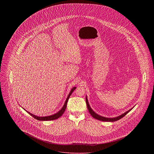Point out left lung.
<instances>
[{"label":"left lung","instance_id":"1","mask_svg":"<svg viewBox=\"0 0 154 154\" xmlns=\"http://www.w3.org/2000/svg\"><path fill=\"white\" fill-rule=\"evenodd\" d=\"M86 103H87V107H88L89 112V113L91 114V115L93 117V118H95V119H97V120L102 121H106V122H107V121H108V122H114V121H118V120L120 119L121 118L124 117V116H125L132 109H131V110H128V111L125 112L123 114H122V115L118 116L117 117L112 118H110L103 117H102V116H99V115H97L96 113H95L93 110H92V109L91 108V107L89 106V103H88L87 97H86Z\"/></svg>","mask_w":154,"mask_h":154}]
</instances>
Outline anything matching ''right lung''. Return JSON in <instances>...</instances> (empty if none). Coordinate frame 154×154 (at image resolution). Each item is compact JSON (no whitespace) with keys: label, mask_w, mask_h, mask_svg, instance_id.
<instances>
[{"label":"right lung","mask_w":154,"mask_h":154,"mask_svg":"<svg viewBox=\"0 0 154 154\" xmlns=\"http://www.w3.org/2000/svg\"><path fill=\"white\" fill-rule=\"evenodd\" d=\"M75 88H76V87H74V88L72 89L70 92L69 93V95H68L67 99H66V102L65 103V104H64V106H63V107L62 108V109L60 110L59 111H58L57 113H56V114H54V115H52V116H47V117H37V116H35V115H33V114L30 113L29 112H28V111H27V112L31 116H32L34 118L36 119L37 120H39V121H51V120L57 119H58L59 117H61L62 115V114H63V112H65V111L66 110L67 103V101H68V100H69V98L70 97V96L71 95V94L73 93L74 90Z\"/></svg>","instance_id":"add662e5"}]
</instances>
